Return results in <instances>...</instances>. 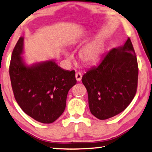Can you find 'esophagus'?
<instances>
[{"label":"esophagus","instance_id":"obj_1","mask_svg":"<svg viewBox=\"0 0 152 152\" xmlns=\"http://www.w3.org/2000/svg\"><path fill=\"white\" fill-rule=\"evenodd\" d=\"M82 75L80 73V72H77L75 74V78L77 82H80L81 80H82Z\"/></svg>","mask_w":152,"mask_h":152}]
</instances>
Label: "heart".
I'll list each match as a JSON object with an SVG mask.
<instances>
[{"label": "heart", "instance_id": "b5f03b06", "mask_svg": "<svg viewBox=\"0 0 152 152\" xmlns=\"http://www.w3.org/2000/svg\"><path fill=\"white\" fill-rule=\"evenodd\" d=\"M105 43L100 39H95L87 43L79 53V57L83 64L86 66H91L99 61L104 53ZM66 57L70 58L71 55L68 52H64Z\"/></svg>", "mask_w": 152, "mask_h": 152}]
</instances>
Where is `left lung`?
Here are the masks:
<instances>
[{"mask_svg": "<svg viewBox=\"0 0 152 152\" xmlns=\"http://www.w3.org/2000/svg\"><path fill=\"white\" fill-rule=\"evenodd\" d=\"M138 68L130 39L113 48L82 77L91 113L107 120L121 113L136 95Z\"/></svg>", "mask_w": 152, "mask_h": 152, "instance_id": "8db88e82", "label": "left lung"}]
</instances>
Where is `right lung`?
I'll return each instance as SVG.
<instances>
[{
    "mask_svg": "<svg viewBox=\"0 0 152 152\" xmlns=\"http://www.w3.org/2000/svg\"><path fill=\"white\" fill-rule=\"evenodd\" d=\"M23 41L20 37L10 65L14 97L27 115L41 123H52L65 110L68 91L77 83L75 72L61 68L55 59L28 65L22 56Z\"/></svg>",
    "mask_w": 152,
    "mask_h": 152,
    "instance_id": "obj_1",
    "label": "right lung"
}]
</instances>
